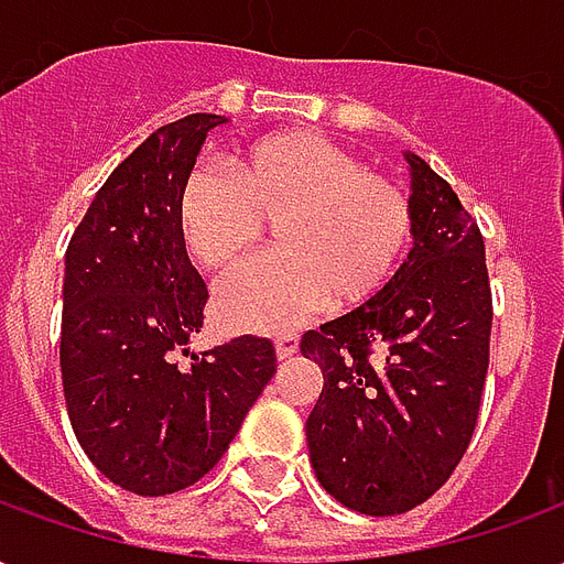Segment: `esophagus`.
<instances>
[{"instance_id": "1", "label": "esophagus", "mask_w": 564, "mask_h": 564, "mask_svg": "<svg viewBox=\"0 0 564 564\" xmlns=\"http://www.w3.org/2000/svg\"><path fill=\"white\" fill-rule=\"evenodd\" d=\"M274 347H278V359H290V356H295V350H299V338H295V335H281V338L274 341Z\"/></svg>"}]
</instances>
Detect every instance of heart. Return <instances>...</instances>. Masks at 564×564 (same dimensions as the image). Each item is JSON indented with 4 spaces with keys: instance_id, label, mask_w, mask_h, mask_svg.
Returning a JSON list of instances; mask_svg holds the SVG:
<instances>
[{
    "instance_id": "b5f03b06",
    "label": "heart",
    "mask_w": 564,
    "mask_h": 564,
    "mask_svg": "<svg viewBox=\"0 0 564 564\" xmlns=\"http://www.w3.org/2000/svg\"><path fill=\"white\" fill-rule=\"evenodd\" d=\"M226 169L232 181L189 174L174 208L184 250L217 278L241 269L274 226L278 257L241 271L214 302L226 329L286 332L326 302L366 305L411 250L408 193L317 132L250 141L226 156Z\"/></svg>"
}]
</instances>
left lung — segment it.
Masks as SVG:
<instances>
[{
	"label": "left lung",
	"mask_w": 564,
	"mask_h": 564,
	"mask_svg": "<svg viewBox=\"0 0 564 564\" xmlns=\"http://www.w3.org/2000/svg\"><path fill=\"white\" fill-rule=\"evenodd\" d=\"M414 247L387 290L302 338L323 371L307 416L314 474L335 501L395 517L447 484L468 449L492 295L484 235L453 186L404 150Z\"/></svg>",
	"instance_id": "8db88e82"
}]
</instances>
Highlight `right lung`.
<instances>
[{
	"label": "right lung",
	"instance_id": "1",
	"mask_svg": "<svg viewBox=\"0 0 564 564\" xmlns=\"http://www.w3.org/2000/svg\"><path fill=\"white\" fill-rule=\"evenodd\" d=\"M223 123L186 115L148 135L96 193L66 250L68 420L93 465L135 496H169L205 477L278 368L269 338L241 335L202 356L186 347L208 286L186 259L174 208Z\"/></svg>",
	"mask_w": 564,
	"mask_h": 564
}]
</instances>
